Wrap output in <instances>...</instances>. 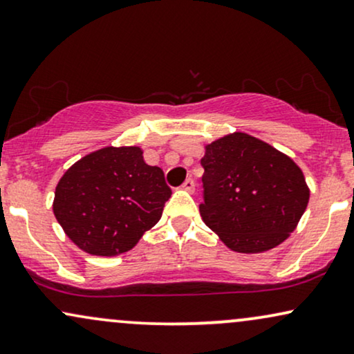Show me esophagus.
I'll list each match as a JSON object with an SVG mask.
<instances>
[{"label": "esophagus", "mask_w": 354, "mask_h": 354, "mask_svg": "<svg viewBox=\"0 0 354 354\" xmlns=\"http://www.w3.org/2000/svg\"><path fill=\"white\" fill-rule=\"evenodd\" d=\"M182 189L190 192V194H192V192L195 190V180H194V178H187L184 184H182Z\"/></svg>", "instance_id": "esophagus-1"}]
</instances>
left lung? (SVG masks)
<instances>
[{
	"label": "left lung",
	"instance_id": "obj_1",
	"mask_svg": "<svg viewBox=\"0 0 354 354\" xmlns=\"http://www.w3.org/2000/svg\"><path fill=\"white\" fill-rule=\"evenodd\" d=\"M200 215L230 250H272L295 230L310 192L290 157L246 133L205 147Z\"/></svg>",
	"mask_w": 354,
	"mask_h": 354
}]
</instances>
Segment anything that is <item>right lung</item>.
I'll return each mask as SVG.
<instances>
[{
  "mask_svg": "<svg viewBox=\"0 0 354 354\" xmlns=\"http://www.w3.org/2000/svg\"><path fill=\"white\" fill-rule=\"evenodd\" d=\"M164 172L139 147H103L82 157L55 187L54 215L65 234L93 256L129 251L162 216L170 198Z\"/></svg>",
  "mask_w": 354,
  "mask_h": 354,
  "instance_id": "add662e5",
  "label": "right lung"
}]
</instances>
